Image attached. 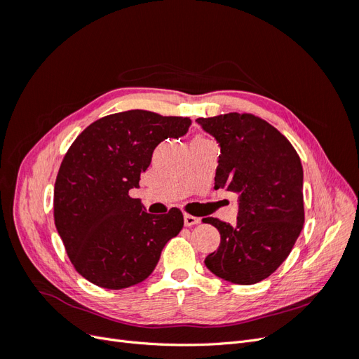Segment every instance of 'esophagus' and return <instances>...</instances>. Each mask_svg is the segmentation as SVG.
Returning <instances> with one entry per match:
<instances>
[{
	"label": "esophagus",
	"mask_w": 359,
	"mask_h": 359,
	"mask_svg": "<svg viewBox=\"0 0 359 359\" xmlns=\"http://www.w3.org/2000/svg\"><path fill=\"white\" fill-rule=\"evenodd\" d=\"M198 223H199L198 217L190 215V214H184V224H186V226H194V224H198Z\"/></svg>",
	"instance_id": "1"
}]
</instances>
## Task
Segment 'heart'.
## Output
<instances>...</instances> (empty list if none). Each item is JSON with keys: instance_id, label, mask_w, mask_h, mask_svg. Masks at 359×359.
I'll return each instance as SVG.
<instances>
[{"instance_id": "b5f03b06", "label": "heart", "mask_w": 359, "mask_h": 359, "mask_svg": "<svg viewBox=\"0 0 359 359\" xmlns=\"http://www.w3.org/2000/svg\"><path fill=\"white\" fill-rule=\"evenodd\" d=\"M193 140H203V137H194Z\"/></svg>"}]
</instances>
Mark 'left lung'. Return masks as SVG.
<instances>
[{"mask_svg":"<svg viewBox=\"0 0 359 359\" xmlns=\"http://www.w3.org/2000/svg\"><path fill=\"white\" fill-rule=\"evenodd\" d=\"M196 121L220 145L214 189L238 194L235 224L203 219L220 232V245L205 265L231 283H259L285 262L302 231L299 156L276 127L252 114Z\"/></svg>","mask_w":359,"mask_h":359,"instance_id":"left-lung-1","label":"left lung"}]
</instances>
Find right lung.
<instances>
[{
    "mask_svg": "<svg viewBox=\"0 0 359 359\" xmlns=\"http://www.w3.org/2000/svg\"><path fill=\"white\" fill-rule=\"evenodd\" d=\"M190 118L126 111L97 119L76 137L53 189V219L78 273L104 289H126L153 273L163 247L184 226L178 208L148 214L128 196L165 139Z\"/></svg>",
    "mask_w": 359,
    "mask_h": 359,
    "instance_id": "right-lung-1",
    "label": "right lung"
}]
</instances>
